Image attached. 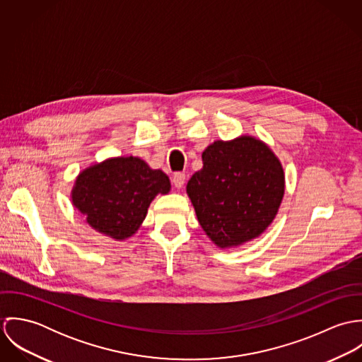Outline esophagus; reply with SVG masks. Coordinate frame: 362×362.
<instances>
[{
    "instance_id": "esophagus-1",
    "label": "esophagus",
    "mask_w": 362,
    "mask_h": 362,
    "mask_svg": "<svg viewBox=\"0 0 362 362\" xmlns=\"http://www.w3.org/2000/svg\"><path fill=\"white\" fill-rule=\"evenodd\" d=\"M173 184L175 188H182L184 184H185V174L184 173H175L173 175Z\"/></svg>"
}]
</instances>
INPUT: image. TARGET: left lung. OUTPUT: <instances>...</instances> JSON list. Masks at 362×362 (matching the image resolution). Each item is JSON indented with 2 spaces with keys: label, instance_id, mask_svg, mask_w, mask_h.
Masks as SVG:
<instances>
[{
  "label": "left lung",
  "instance_id": "obj_1",
  "mask_svg": "<svg viewBox=\"0 0 362 362\" xmlns=\"http://www.w3.org/2000/svg\"><path fill=\"white\" fill-rule=\"evenodd\" d=\"M202 161L204 167L187 184V194L207 237L220 248L259 237L284 195L279 158L262 141L244 135L213 142Z\"/></svg>",
  "mask_w": 362,
  "mask_h": 362
}]
</instances>
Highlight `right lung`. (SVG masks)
<instances>
[{
    "mask_svg": "<svg viewBox=\"0 0 362 362\" xmlns=\"http://www.w3.org/2000/svg\"><path fill=\"white\" fill-rule=\"evenodd\" d=\"M170 180L139 157H114L83 170L72 204L90 227L114 240L136 233L157 194L170 192Z\"/></svg>",
    "mask_w": 362,
    "mask_h": 362,
    "instance_id": "1",
    "label": "right lung"
}]
</instances>
